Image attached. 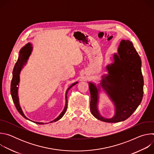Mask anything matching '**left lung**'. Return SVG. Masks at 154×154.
<instances>
[{
	"label": "left lung",
	"mask_w": 154,
	"mask_h": 154,
	"mask_svg": "<svg viewBox=\"0 0 154 154\" xmlns=\"http://www.w3.org/2000/svg\"><path fill=\"white\" fill-rule=\"evenodd\" d=\"M113 60V63L106 66L108 74L102 76L97 86L89 82L91 112L96 118L106 122H119L128 118L141 103L143 96L141 60L132 42L122 40ZM100 87L114 103L116 113L112 119L103 117L98 111Z\"/></svg>",
	"instance_id": "8db88e82"
}]
</instances>
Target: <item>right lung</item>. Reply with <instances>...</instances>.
Wrapping results in <instances>:
<instances>
[{
	"label": "right lung",
	"mask_w": 154,
	"mask_h": 154,
	"mask_svg": "<svg viewBox=\"0 0 154 154\" xmlns=\"http://www.w3.org/2000/svg\"><path fill=\"white\" fill-rule=\"evenodd\" d=\"M32 48H33V47H32V45H31V44L28 43L20 50L17 61V62L16 63V64L14 65V69H13V77H12V80H11V89H10V92H11V97H12V99H13V101L14 103V105H15V106L17 109V110L24 118H26V119H28L29 121H31V120L29 119V118H27L26 116V115H24V113L23 111V109H22V108L20 106L19 97H18V86H19V81H20V78H19L20 72L22 69L23 68L24 66L27 62V60L29 58V56L31 55V53H32ZM77 83H78V82H76L74 83L73 84H72L68 88V90H66V95H65L66 103H65V106H64V108L63 109V112L60 113V115L57 118H55L54 120L51 121L50 123L56 122V121H58L59 119H60L63 116V115H64L66 112L67 107H68V99H67L68 92L73 86H74ZM32 121V122H35L37 124H48V123L35 122V121Z\"/></svg>",
	"instance_id": "obj_1"
}]
</instances>
